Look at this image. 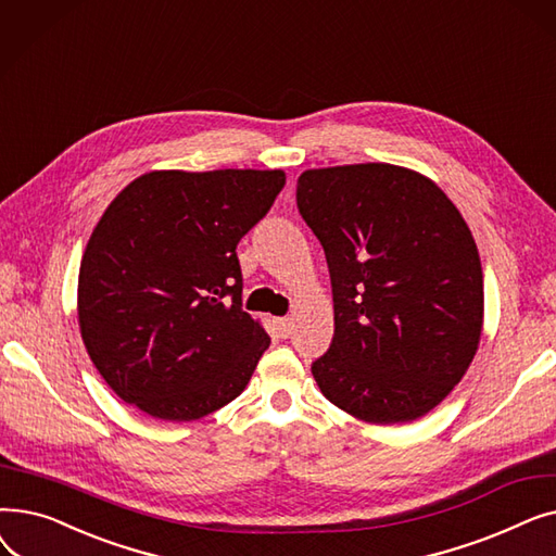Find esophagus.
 <instances>
[{
  "label": "esophagus",
  "instance_id": "obj_1",
  "mask_svg": "<svg viewBox=\"0 0 556 556\" xmlns=\"http://www.w3.org/2000/svg\"><path fill=\"white\" fill-rule=\"evenodd\" d=\"M275 325H277L281 338H288L290 333H293V319H290V317H279Z\"/></svg>",
  "mask_w": 556,
  "mask_h": 556
}]
</instances>
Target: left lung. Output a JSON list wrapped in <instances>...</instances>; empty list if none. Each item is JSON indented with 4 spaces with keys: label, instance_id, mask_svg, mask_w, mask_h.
Masks as SVG:
<instances>
[{
    "label": "left lung",
    "instance_id": "8db88e82",
    "mask_svg": "<svg viewBox=\"0 0 556 556\" xmlns=\"http://www.w3.org/2000/svg\"><path fill=\"white\" fill-rule=\"evenodd\" d=\"M298 207L323 243L336 333L311 367L340 410L376 426L440 405L484 325L473 233L426 175L386 162L308 168Z\"/></svg>",
    "mask_w": 556,
    "mask_h": 556
}]
</instances>
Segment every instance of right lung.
I'll list each match as a JSON object with an SVG mask.
<instances>
[{"label":"right lung","instance_id":"right-lung-1","mask_svg":"<svg viewBox=\"0 0 556 556\" xmlns=\"http://www.w3.org/2000/svg\"><path fill=\"white\" fill-rule=\"evenodd\" d=\"M283 185L281 168L151 170L108 204L76 308L87 354L122 401L195 421L245 390L270 338L241 311L237 245Z\"/></svg>","mask_w":556,"mask_h":556}]
</instances>
